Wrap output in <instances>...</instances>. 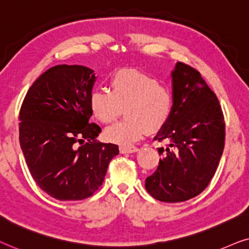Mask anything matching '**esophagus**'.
I'll return each instance as SVG.
<instances>
[{"mask_svg":"<svg viewBox=\"0 0 249 249\" xmlns=\"http://www.w3.org/2000/svg\"><path fill=\"white\" fill-rule=\"evenodd\" d=\"M139 149L137 147H134V145H121L119 147V151L122 152V154H133V152H137Z\"/></svg>","mask_w":249,"mask_h":249,"instance_id":"1","label":"esophagus"}]
</instances>
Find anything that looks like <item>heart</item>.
Returning <instances> with one entry per match:
<instances>
[{
    "mask_svg": "<svg viewBox=\"0 0 249 249\" xmlns=\"http://www.w3.org/2000/svg\"><path fill=\"white\" fill-rule=\"evenodd\" d=\"M92 114L102 124L112 123L122 114L126 118L105 131L109 142L128 144L145 132H157L170 119L173 97L166 86L152 76L137 71H121L112 75L108 91H93L90 97Z\"/></svg>",
    "mask_w": 249,
    "mask_h": 249,
    "instance_id": "1",
    "label": "heart"
}]
</instances>
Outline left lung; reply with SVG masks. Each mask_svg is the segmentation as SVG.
I'll return each instance as SVG.
<instances>
[{
  "instance_id": "obj_1",
  "label": "left lung",
  "mask_w": 249,
  "mask_h": 249,
  "mask_svg": "<svg viewBox=\"0 0 249 249\" xmlns=\"http://www.w3.org/2000/svg\"><path fill=\"white\" fill-rule=\"evenodd\" d=\"M173 108L166 125L154 140L163 157L145 189L156 199L180 203L203 192L223 154L225 124L216 95L199 72L182 62L171 71Z\"/></svg>"
}]
</instances>
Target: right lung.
<instances>
[{
  "instance_id": "right-lung-1",
  "label": "right lung",
  "mask_w": 249,
  "mask_h": 249,
  "mask_svg": "<svg viewBox=\"0 0 249 249\" xmlns=\"http://www.w3.org/2000/svg\"><path fill=\"white\" fill-rule=\"evenodd\" d=\"M97 76L81 65H57L31 86L19 115V142L33 178L58 200H81L102 184L118 145L95 143L90 97ZM88 142L78 147V143Z\"/></svg>"
}]
</instances>
